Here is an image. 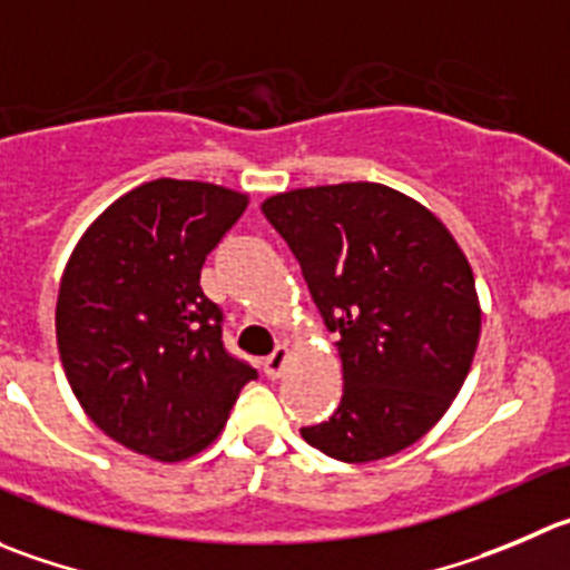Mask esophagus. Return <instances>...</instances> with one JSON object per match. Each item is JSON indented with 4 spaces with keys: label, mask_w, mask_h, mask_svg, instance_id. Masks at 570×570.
<instances>
[{
    "label": "esophagus",
    "mask_w": 570,
    "mask_h": 570,
    "mask_svg": "<svg viewBox=\"0 0 570 570\" xmlns=\"http://www.w3.org/2000/svg\"><path fill=\"white\" fill-rule=\"evenodd\" d=\"M288 357H291L288 344H276V350L265 357V375H268L271 381H276V377L285 372V363H288Z\"/></svg>",
    "instance_id": "34e87169"
}]
</instances>
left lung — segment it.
I'll list each match as a JSON object with an SVG mask.
<instances>
[{
  "label": "left lung",
  "mask_w": 570,
  "mask_h": 570,
  "mask_svg": "<svg viewBox=\"0 0 570 570\" xmlns=\"http://www.w3.org/2000/svg\"><path fill=\"white\" fill-rule=\"evenodd\" d=\"M263 213L341 335V403L302 439L350 464L405 451L451 409L479 346L468 257L431 209L386 184L291 189Z\"/></svg>",
  "instance_id": "1"
}]
</instances>
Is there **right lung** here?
Returning <instances> with one entry per match:
<instances>
[{
  "label": "right lung",
  "instance_id": "obj_1",
  "mask_svg": "<svg viewBox=\"0 0 570 570\" xmlns=\"http://www.w3.org/2000/svg\"><path fill=\"white\" fill-rule=\"evenodd\" d=\"M246 207V193L156 178L114 200L63 268V372L89 420L128 451L195 456L257 377L226 352L224 313L200 291L204 259Z\"/></svg>",
  "mask_w": 570,
  "mask_h": 570
}]
</instances>
